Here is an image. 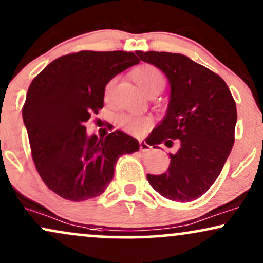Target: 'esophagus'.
I'll return each mask as SVG.
<instances>
[{
  "label": "esophagus",
  "instance_id": "obj_1",
  "mask_svg": "<svg viewBox=\"0 0 263 263\" xmlns=\"http://www.w3.org/2000/svg\"><path fill=\"white\" fill-rule=\"evenodd\" d=\"M139 149H141V152H149L152 149V147L149 144H147L145 142L141 141L139 142Z\"/></svg>",
  "mask_w": 263,
  "mask_h": 263
}]
</instances>
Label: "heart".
Listing matches in <instances>:
<instances>
[{
    "label": "heart",
    "instance_id": "1",
    "mask_svg": "<svg viewBox=\"0 0 263 263\" xmlns=\"http://www.w3.org/2000/svg\"><path fill=\"white\" fill-rule=\"evenodd\" d=\"M135 81L148 96L158 95L165 87L166 80L162 71L155 65L143 64L136 68L134 72ZM115 85V79L110 80L104 88V97L109 98ZM118 124L120 127L129 134H141L152 125V119L148 116H137L131 114H121L118 118Z\"/></svg>",
    "mask_w": 263,
    "mask_h": 263
}]
</instances>
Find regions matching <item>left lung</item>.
<instances>
[{
  "label": "left lung",
  "instance_id": "8db88e82",
  "mask_svg": "<svg viewBox=\"0 0 263 263\" xmlns=\"http://www.w3.org/2000/svg\"><path fill=\"white\" fill-rule=\"evenodd\" d=\"M141 61L158 66L171 85L167 114L151 134L152 145L174 144L170 166L147 175L149 184L170 200L189 202L215 183L234 144L237 107L224 80L178 53L141 52ZM154 148H156V145Z\"/></svg>",
  "mask_w": 263,
  "mask_h": 263
}]
</instances>
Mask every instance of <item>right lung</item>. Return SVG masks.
Returning a JSON list of instances; mask_svg holds the SVG:
<instances>
[{"mask_svg":"<svg viewBox=\"0 0 263 263\" xmlns=\"http://www.w3.org/2000/svg\"><path fill=\"white\" fill-rule=\"evenodd\" d=\"M138 63L132 52L69 53L30 84L22 111L32 161L43 183L59 197H98L111 182L118 159L139 149L137 139L125 132L99 139L88 137L85 126L103 108L105 85Z\"/></svg>","mask_w":263,"mask_h":263,"instance_id":"1","label":"right lung"}]
</instances>
